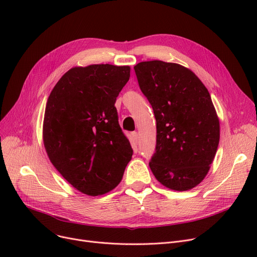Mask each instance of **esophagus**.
Wrapping results in <instances>:
<instances>
[{
  "mask_svg": "<svg viewBox=\"0 0 257 257\" xmlns=\"http://www.w3.org/2000/svg\"><path fill=\"white\" fill-rule=\"evenodd\" d=\"M131 136H132V140H133L134 143H138V142H139V133H138L137 131L132 132Z\"/></svg>",
  "mask_w": 257,
  "mask_h": 257,
  "instance_id": "34e87169",
  "label": "esophagus"
}]
</instances>
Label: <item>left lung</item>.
Instances as JSON below:
<instances>
[{"instance_id":"1","label":"left lung","mask_w":257,"mask_h":257,"mask_svg":"<svg viewBox=\"0 0 257 257\" xmlns=\"http://www.w3.org/2000/svg\"><path fill=\"white\" fill-rule=\"evenodd\" d=\"M134 71L156 118L150 169L170 190H192L205 178L220 141L210 94L195 73L178 63L143 61Z\"/></svg>"}]
</instances>
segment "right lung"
<instances>
[{
  "instance_id": "add662e5",
  "label": "right lung",
  "mask_w": 257,
  "mask_h": 257,
  "mask_svg": "<svg viewBox=\"0 0 257 257\" xmlns=\"http://www.w3.org/2000/svg\"><path fill=\"white\" fill-rule=\"evenodd\" d=\"M130 78V66L90 64L67 71L51 91L43 139L53 166L88 196L112 191L133 150L114 106Z\"/></svg>"
}]
</instances>
